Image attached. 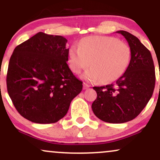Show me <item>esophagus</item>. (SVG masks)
I'll return each instance as SVG.
<instances>
[{
  "label": "esophagus",
  "instance_id": "esophagus-1",
  "mask_svg": "<svg viewBox=\"0 0 160 160\" xmlns=\"http://www.w3.org/2000/svg\"><path fill=\"white\" fill-rule=\"evenodd\" d=\"M89 87H90V86H89V84L86 83V82H83V89H88V88H89Z\"/></svg>",
  "mask_w": 160,
  "mask_h": 160
}]
</instances>
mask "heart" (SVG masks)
Segmentation results:
<instances>
[{"instance_id":"obj_1","label":"heart","mask_w":160,"mask_h":160,"mask_svg":"<svg viewBox=\"0 0 160 160\" xmlns=\"http://www.w3.org/2000/svg\"><path fill=\"white\" fill-rule=\"evenodd\" d=\"M131 58L129 47L117 38L108 36L85 38L79 46L69 49L70 68L80 74L90 64L91 68L82 78L90 82H109L119 78L127 68Z\"/></svg>"}]
</instances>
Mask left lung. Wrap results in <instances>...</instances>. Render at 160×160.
Listing matches in <instances>:
<instances>
[{
    "mask_svg": "<svg viewBox=\"0 0 160 160\" xmlns=\"http://www.w3.org/2000/svg\"><path fill=\"white\" fill-rule=\"evenodd\" d=\"M127 40L131 59L127 69L113 83L94 86L97 98L92 104L98 119L110 123H123L135 119L153 95L155 68L151 53L138 38L125 31H118Z\"/></svg>",
    "mask_w": 160,
    "mask_h": 160,
    "instance_id": "obj_1",
    "label": "left lung"
}]
</instances>
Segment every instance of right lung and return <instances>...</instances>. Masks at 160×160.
I'll list each match as a JSON object with an SVG mask.
<instances>
[{
    "mask_svg": "<svg viewBox=\"0 0 160 160\" xmlns=\"http://www.w3.org/2000/svg\"><path fill=\"white\" fill-rule=\"evenodd\" d=\"M68 40L39 32L16 47L7 75L16 109L35 123H54L68 111L82 82L69 68Z\"/></svg>",
    "mask_w": 160,
    "mask_h": 160,
    "instance_id": "obj_1",
    "label": "right lung"
}]
</instances>
